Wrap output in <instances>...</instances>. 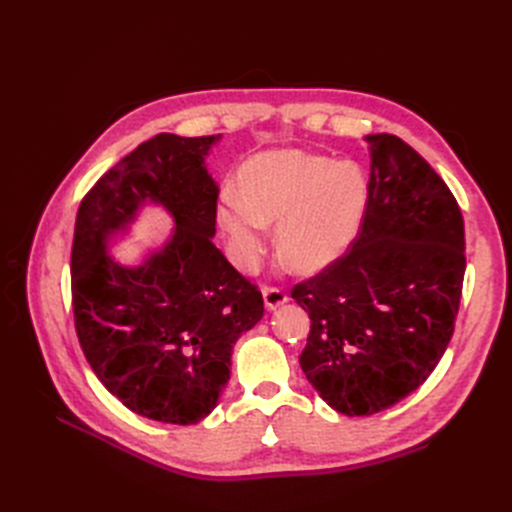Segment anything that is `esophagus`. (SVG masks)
Instances as JSON below:
<instances>
[{
    "label": "esophagus",
    "mask_w": 512,
    "mask_h": 512,
    "mask_svg": "<svg viewBox=\"0 0 512 512\" xmlns=\"http://www.w3.org/2000/svg\"><path fill=\"white\" fill-rule=\"evenodd\" d=\"M262 299H265L267 309H277L288 301V294L277 286H265V288H262Z\"/></svg>",
    "instance_id": "esophagus-1"
}]
</instances>
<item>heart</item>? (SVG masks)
Here are the masks:
<instances>
[{
	"label": "heart",
	"mask_w": 512,
	"mask_h": 512,
	"mask_svg": "<svg viewBox=\"0 0 512 512\" xmlns=\"http://www.w3.org/2000/svg\"><path fill=\"white\" fill-rule=\"evenodd\" d=\"M239 190L220 194L218 224L243 267L256 265L269 224L280 222L284 265L297 273L327 269L359 239L369 207V181L359 164L290 149L247 160Z\"/></svg>",
	"instance_id": "1"
}]
</instances>
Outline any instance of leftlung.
<instances>
[{
    "mask_svg": "<svg viewBox=\"0 0 512 512\" xmlns=\"http://www.w3.org/2000/svg\"><path fill=\"white\" fill-rule=\"evenodd\" d=\"M369 207L346 256L292 288L312 320L303 374L346 416L395 406L421 386L451 342L466 235L455 196L393 134L365 136Z\"/></svg>",
    "mask_w": 512,
    "mask_h": 512,
    "instance_id": "1",
    "label": "left lung"
}]
</instances>
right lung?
I'll use <instances>...</instances> for the list:
<instances>
[{"label": "right lung", "mask_w": 512, "mask_h": 512, "mask_svg": "<svg viewBox=\"0 0 512 512\" xmlns=\"http://www.w3.org/2000/svg\"><path fill=\"white\" fill-rule=\"evenodd\" d=\"M215 136L158 134L81 200L72 241V309L85 359L123 406L194 425L218 406L237 339L265 314L260 290L213 245L220 188L205 158ZM147 202L176 230L138 268L105 254Z\"/></svg>", "instance_id": "1"}]
</instances>
